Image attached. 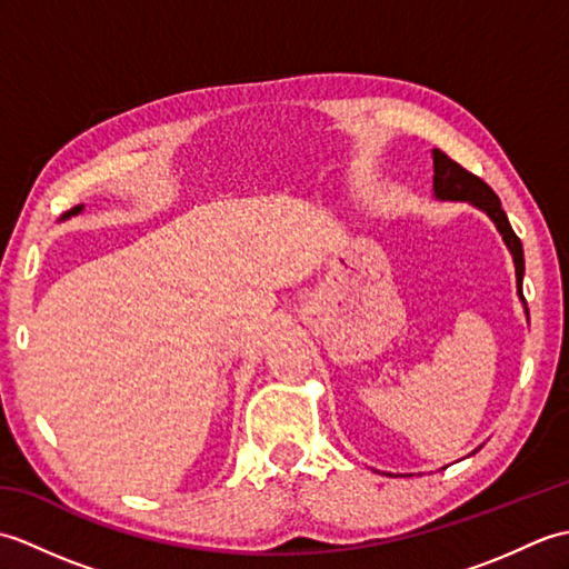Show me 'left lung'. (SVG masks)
Returning <instances> with one entry per match:
<instances>
[{
    "label": "left lung",
    "instance_id": "8db88e82",
    "mask_svg": "<svg viewBox=\"0 0 569 569\" xmlns=\"http://www.w3.org/2000/svg\"><path fill=\"white\" fill-rule=\"evenodd\" d=\"M430 153H432V166H435V178H432L435 196H438L440 200H469L471 204H477L479 210H485L491 217L493 224H497V229L506 241V247H509L511 253H513L518 296H521V300H526L523 288H521L523 286V271H526L523 244H521V239L516 237L509 217H506V212L501 208L499 196L485 183V180H481L475 173H469L467 168H462L457 161H452L445 151L432 149Z\"/></svg>",
    "mask_w": 569,
    "mask_h": 569
}]
</instances>
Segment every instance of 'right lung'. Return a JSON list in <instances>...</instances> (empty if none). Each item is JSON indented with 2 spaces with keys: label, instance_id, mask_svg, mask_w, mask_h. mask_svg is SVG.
Wrapping results in <instances>:
<instances>
[{
  "label": "right lung",
  "instance_id": "add662e5",
  "mask_svg": "<svg viewBox=\"0 0 569 569\" xmlns=\"http://www.w3.org/2000/svg\"><path fill=\"white\" fill-rule=\"evenodd\" d=\"M80 210H82V208H80V204H78V208H72V210H70V212H68V214H66V217H70V214H78V212H80Z\"/></svg>",
  "mask_w": 569,
  "mask_h": 569
}]
</instances>
